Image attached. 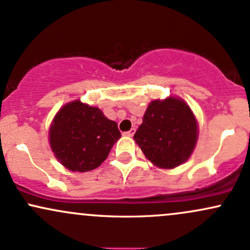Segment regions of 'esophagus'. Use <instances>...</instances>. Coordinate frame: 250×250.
<instances>
[{
  "label": "esophagus",
  "instance_id": "obj_1",
  "mask_svg": "<svg viewBox=\"0 0 250 250\" xmlns=\"http://www.w3.org/2000/svg\"><path fill=\"white\" fill-rule=\"evenodd\" d=\"M125 135H127V136H133L134 135V134H135V128H131V129L130 130H128V131H125Z\"/></svg>",
  "mask_w": 250,
  "mask_h": 250
}]
</instances>
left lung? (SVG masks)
Here are the masks:
<instances>
[{"label":"left lung","mask_w":250,"mask_h":250,"mask_svg":"<svg viewBox=\"0 0 250 250\" xmlns=\"http://www.w3.org/2000/svg\"><path fill=\"white\" fill-rule=\"evenodd\" d=\"M134 140L154 165L174 168L188 160L196 146V119L182 100L153 101Z\"/></svg>","instance_id":"8db88e82"}]
</instances>
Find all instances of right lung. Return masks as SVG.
Returning a JSON list of instances; mask_svg holds the SVG:
<instances>
[{"label":"right lung","mask_w":250,"mask_h":250,"mask_svg":"<svg viewBox=\"0 0 250 250\" xmlns=\"http://www.w3.org/2000/svg\"><path fill=\"white\" fill-rule=\"evenodd\" d=\"M121 138L116 122L95 106L75 101L60 109L49 129L54 155L73 172L97 168Z\"/></svg>","instance_id":"right-lung-1"}]
</instances>
